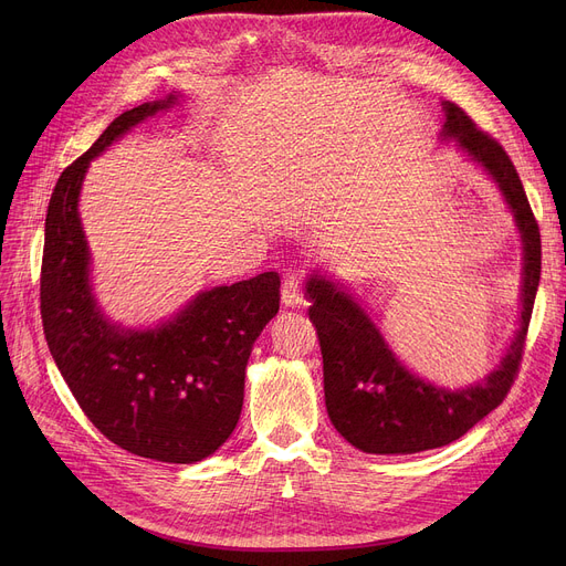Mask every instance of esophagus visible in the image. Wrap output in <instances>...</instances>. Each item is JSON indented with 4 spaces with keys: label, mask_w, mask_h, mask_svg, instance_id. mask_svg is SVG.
<instances>
[{
    "label": "esophagus",
    "mask_w": 566,
    "mask_h": 566,
    "mask_svg": "<svg viewBox=\"0 0 566 566\" xmlns=\"http://www.w3.org/2000/svg\"><path fill=\"white\" fill-rule=\"evenodd\" d=\"M305 301H303V286L298 282V277L289 275L282 284V305L284 307H301Z\"/></svg>",
    "instance_id": "esophagus-1"
}]
</instances>
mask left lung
Wrapping results in <instances>:
<instances>
[{
  "instance_id": "1",
  "label": "left lung",
  "mask_w": 566,
  "mask_h": 566,
  "mask_svg": "<svg viewBox=\"0 0 566 566\" xmlns=\"http://www.w3.org/2000/svg\"><path fill=\"white\" fill-rule=\"evenodd\" d=\"M440 142H454L497 186L523 243L521 318L502 360L474 385L442 388L412 374L367 310L328 273L307 277L310 321L323 355L325 408L335 429L367 454H415L450 444L468 433L507 397L516 378L534 295L542 275V238L537 220L504 148L472 124L454 103L444 101Z\"/></svg>"
}]
</instances>
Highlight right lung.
Segmentation results:
<instances>
[{
    "mask_svg": "<svg viewBox=\"0 0 566 566\" xmlns=\"http://www.w3.org/2000/svg\"><path fill=\"white\" fill-rule=\"evenodd\" d=\"M181 98L174 92L116 116L62 171L48 206L41 268L43 333L80 408L122 450L165 463H197L222 448L241 418L252 346L280 310L275 271L199 291L154 328L112 323L96 301L77 211L86 169Z\"/></svg>",
    "mask_w": 566,
    "mask_h": 566,
    "instance_id": "obj_1",
    "label": "right lung"
}]
</instances>
